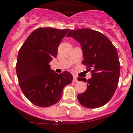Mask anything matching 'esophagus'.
Here are the masks:
<instances>
[{
    "mask_svg": "<svg viewBox=\"0 0 133 133\" xmlns=\"http://www.w3.org/2000/svg\"><path fill=\"white\" fill-rule=\"evenodd\" d=\"M74 82H78V78L76 76H73V80H72Z\"/></svg>",
    "mask_w": 133,
    "mask_h": 133,
    "instance_id": "obj_1",
    "label": "esophagus"
}]
</instances>
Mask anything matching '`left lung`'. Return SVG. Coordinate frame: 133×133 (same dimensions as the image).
<instances>
[{
  "mask_svg": "<svg viewBox=\"0 0 133 133\" xmlns=\"http://www.w3.org/2000/svg\"><path fill=\"white\" fill-rule=\"evenodd\" d=\"M66 37H72L81 45L83 52L82 63L91 71L92 78H78L87 82V89L78 95L80 104L88 108H97L111 99L119 83L120 75L117 49L102 33L90 29L71 30Z\"/></svg>",
  "mask_w": 133,
  "mask_h": 133,
  "instance_id": "left-lung-1",
  "label": "left lung"
}]
</instances>
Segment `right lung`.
Wrapping results in <instances>:
<instances>
[{
	"label": "right lung",
	"mask_w": 133,
	"mask_h": 133,
	"mask_svg": "<svg viewBox=\"0 0 133 133\" xmlns=\"http://www.w3.org/2000/svg\"><path fill=\"white\" fill-rule=\"evenodd\" d=\"M69 30L39 28L19 49L16 66L19 87L24 96L37 106L46 108L57 103L64 86L72 83L70 72L57 74L49 65Z\"/></svg>",
	"instance_id": "1"
}]
</instances>
